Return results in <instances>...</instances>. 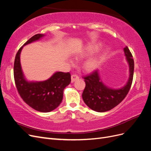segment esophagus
Returning a JSON list of instances; mask_svg holds the SVG:
<instances>
[{
    "instance_id": "1",
    "label": "esophagus",
    "mask_w": 151,
    "mask_h": 151,
    "mask_svg": "<svg viewBox=\"0 0 151 151\" xmlns=\"http://www.w3.org/2000/svg\"><path fill=\"white\" fill-rule=\"evenodd\" d=\"M79 77L77 75H76V74L72 75V76H71V82H72V83H74V82L76 81V80L79 79Z\"/></svg>"
}]
</instances>
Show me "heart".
Segmentation results:
<instances>
[{
  "mask_svg": "<svg viewBox=\"0 0 151 151\" xmlns=\"http://www.w3.org/2000/svg\"><path fill=\"white\" fill-rule=\"evenodd\" d=\"M101 44L98 42L89 43L78 50H77L75 53V57L77 60L88 57L91 55H93L96 52H97L99 48L101 47ZM108 52V49L104 48L96 54L87 58L83 65L84 70L88 72L96 70L101 63L103 60L107 55ZM68 61H69L70 65H73L74 64V61L72 60V59H69Z\"/></svg>",
  "mask_w": 151,
  "mask_h": 151,
  "instance_id": "heart-1",
  "label": "heart"
}]
</instances>
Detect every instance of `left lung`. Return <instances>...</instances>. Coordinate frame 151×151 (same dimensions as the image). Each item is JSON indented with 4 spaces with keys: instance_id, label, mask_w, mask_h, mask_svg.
Listing matches in <instances>:
<instances>
[{
    "instance_id": "8db88e82",
    "label": "left lung",
    "mask_w": 151,
    "mask_h": 151,
    "mask_svg": "<svg viewBox=\"0 0 151 151\" xmlns=\"http://www.w3.org/2000/svg\"><path fill=\"white\" fill-rule=\"evenodd\" d=\"M123 51L129 63L130 74L127 84L122 88L113 89L105 85L97 70L84 77L86 87L82 96L87 106L95 111L105 112L110 110L120 104L129 93L133 80L134 62L129 48L125 47Z\"/></svg>"
}]
</instances>
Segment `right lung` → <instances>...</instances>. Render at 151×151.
<instances>
[{"label": "right lung", "mask_w": 151, "mask_h": 151, "mask_svg": "<svg viewBox=\"0 0 151 151\" xmlns=\"http://www.w3.org/2000/svg\"><path fill=\"white\" fill-rule=\"evenodd\" d=\"M45 35L37 34L27 41L16 54L14 65V77L18 93L23 101L32 108L40 112L53 111L61 103L65 87L70 83L69 72H56L46 81H28L22 72L20 55L25 45L36 42Z\"/></svg>", "instance_id": "1"}]
</instances>
